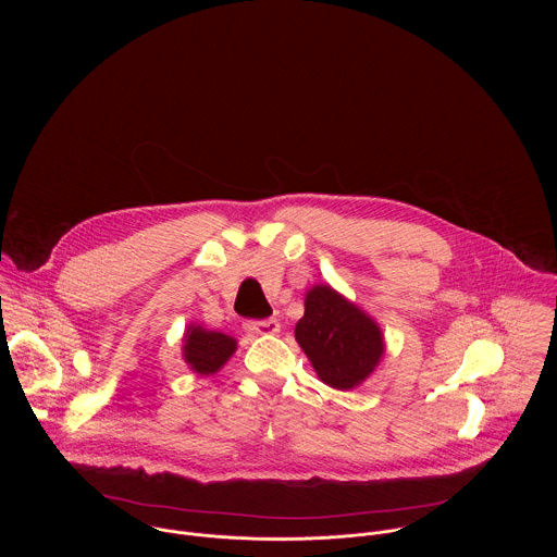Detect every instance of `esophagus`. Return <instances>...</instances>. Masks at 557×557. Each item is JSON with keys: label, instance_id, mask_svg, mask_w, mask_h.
Returning a JSON list of instances; mask_svg holds the SVG:
<instances>
[{"label": "esophagus", "instance_id": "34e87169", "mask_svg": "<svg viewBox=\"0 0 557 557\" xmlns=\"http://www.w3.org/2000/svg\"><path fill=\"white\" fill-rule=\"evenodd\" d=\"M246 332L250 334H259V336H270L276 334L281 330V323L276 319H263V321H246L244 323Z\"/></svg>", "mask_w": 557, "mask_h": 557}]
</instances>
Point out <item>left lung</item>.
I'll return each mask as SVG.
<instances>
[{"mask_svg": "<svg viewBox=\"0 0 557 557\" xmlns=\"http://www.w3.org/2000/svg\"><path fill=\"white\" fill-rule=\"evenodd\" d=\"M296 341L319 380L334 391H354L367 382L384 358L380 323L330 285H313L305 296V318Z\"/></svg>", "mask_w": 557, "mask_h": 557, "instance_id": "left-lung-1", "label": "left lung"}]
</instances>
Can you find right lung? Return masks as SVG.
I'll use <instances>...</instances> for the list:
<instances>
[{
    "mask_svg": "<svg viewBox=\"0 0 557 557\" xmlns=\"http://www.w3.org/2000/svg\"><path fill=\"white\" fill-rule=\"evenodd\" d=\"M238 341L230 334L208 330L199 323H188L182 338V358L197 375L219 373L236 354Z\"/></svg>",
    "mask_w": 557,
    "mask_h": 557,
    "instance_id": "1",
    "label": "right lung"
}]
</instances>
